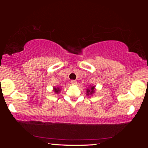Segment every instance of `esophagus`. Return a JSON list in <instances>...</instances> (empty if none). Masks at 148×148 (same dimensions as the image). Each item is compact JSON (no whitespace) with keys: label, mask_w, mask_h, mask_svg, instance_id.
Wrapping results in <instances>:
<instances>
[{"label":"esophagus","mask_w":148,"mask_h":148,"mask_svg":"<svg viewBox=\"0 0 148 148\" xmlns=\"http://www.w3.org/2000/svg\"><path fill=\"white\" fill-rule=\"evenodd\" d=\"M71 83L72 85H76L77 83V82L76 81H75V80H72L71 82Z\"/></svg>","instance_id":"obj_1"}]
</instances>
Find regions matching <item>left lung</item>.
<instances>
[{
    "mask_svg": "<svg viewBox=\"0 0 148 148\" xmlns=\"http://www.w3.org/2000/svg\"><path fill=\"white\" fill-rule=\"evenodd\" d=\"M96 86H90L89 88H87L86 90V95L87 96H92L94 94L95 92H96Z\"/></svg>",
    "mask_w": 148,
    "mask_h": 148,
    "instance_id": "left-lung-1",
    "label": "left lung"
}]
</instances>
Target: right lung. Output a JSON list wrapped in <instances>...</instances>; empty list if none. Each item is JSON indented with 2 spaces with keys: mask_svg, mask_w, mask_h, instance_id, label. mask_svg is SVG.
<instances>
[{
  "mask_svg": "<svg viewBox=\"0 0 148 148\" xmlns=\"http://www.w3.org/2000/svg\"><path fill=\"white\" fill-rule=\"evenodd\" d=\"M53 91L54 93L58 94L60 92H61V89H60V87H53Z\"/></svg>",
  "mask_w": 148,
  "mask_h": 148,
  "instance_id": "right-lung-1",
  "label": "right lung"
}]
</instances>
